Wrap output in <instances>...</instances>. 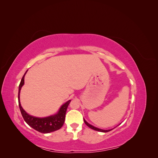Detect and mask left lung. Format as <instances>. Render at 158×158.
I'll return each instance as SVG.
<instances>
[{
    "label": "left lung",
    "mask_w": 158,
    "mask_h": 158,
    "mask_svg": "<svg viewBox=\"0 0 158 158\" xmlns=\"http://www.w3.org/2000/svg\"><path fill=\"white\" fill-rule=\"evenodd\" d=\"M84 123H85V125H86L88 127H89V128L93 129V130H95V131H99V132H109V131H111L112 130V129H110V130H102V129H100V128H96V127H94V126H92V125H89V124L88 123H87L86 121H85V120L84 118Z\"/></svg>",
    "instance_id": "8db88e82"
}]
</instances>
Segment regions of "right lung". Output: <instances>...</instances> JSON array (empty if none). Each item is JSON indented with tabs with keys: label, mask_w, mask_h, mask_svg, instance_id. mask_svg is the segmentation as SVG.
Returning a JSON list of instances; mask_svg holds the SVG:
<instances>
[{
	"label": "right lung",
	"mask_w": 158,
	"mask_h": 158,
	"mask_svg": "<svg viewBox=\"0 0 158 158\" xmlns=\"http://www.w3.org/2000/svg\"><path fill=\"white\" fill-rule=\"evenodd\" d=\"M25 73L24 75L23 76L20 85H19V91H18V104L20 107L22 115L26 122L28 125H30L33 129L37 131L38 132L41 133H49L51 132H53L56 130H59L62 127L65 120V114L66 112V109L70 102V100L65 103L61 106L58 113L45 118H37L28 114L23 109L21 106L20 102V93L22 85L24 84V76L27 73Z\"/></svg>",
	"instance_id": "right-lung-1"
}]
</instances>
